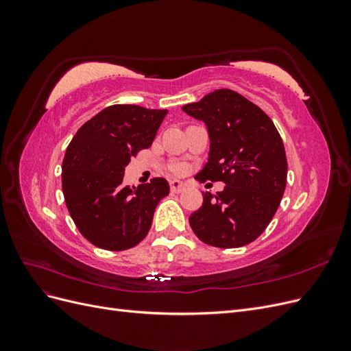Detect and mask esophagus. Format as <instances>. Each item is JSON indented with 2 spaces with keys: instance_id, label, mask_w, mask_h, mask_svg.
Instances as JSON below:
<instances>
[{
  "instance_id": "obj_1",
  "label": "esophagus",
  "mask_w": 351,
  "mask_h": 351,
  "mask_svg": "<svg viewBox=\"0 0 351 351\" xmlns=\"http://www.w3.org/2000/svg\"><path fill=\"white\" fill-rule=\"evenodd\" d=\"M169 189H171L173 193H182L186 190V184L182 183V182H177V180H174V182L169 183Z\"/></svg>"
}]
</instances>
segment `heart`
<instances>
[{
  "instance_id": "b5f03b06",
  "label": "heart",
  "mask_w": 351,
  "mask_h": 351,
  "mask_svg": "<svg viewBox=\"0 0 351 351\" xmlns=\"http://www.w3.org/2000/svg\"><path fill=\"white\" fill-rule=\"evenodd\" d=\"M168 171L173 176H183L186 173V167L183 164H171L168 167Z\"/></svg>"
}]
</instances>
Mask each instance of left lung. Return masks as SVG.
<instances>
[{
	"label": "left lung",
	"mask_w": 351,
	"mask_h": 351,
	"mask_svg": "<svg viewBox=\"0 0 351 351\" xmlns=\"http://www.w3.org/2000/svg\"><path fill=\"white\" fill-rule=\"evenodd\" d=\"M183 111L204 121L209 134L208 162L196 178L226 183L217 195L202 193L204 204L190 215V227L210 246H246L268 227L285 190L287 158L277 127L231 89L210 92Z\"/></svg>",
	"instance_id": "left-lung-1"
}]
</instances>
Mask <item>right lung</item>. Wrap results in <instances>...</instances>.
Instances as JSON below:
<instances>
[{"label": "right lung", "instance_id": "right-lung-1", "mask_svg": "<svg viewBox=\"0 0 351 351\" xmlns=\"http://www.w3.org/2000/svg\"><path fill=\"white\" fill-rule=\"evenodd\" d=\"M167 110L111 105L84 123L62 161V193L82 236L105 250H127L147 234L165 178L124 186V168L155 139Z\"/></svg>", "mask_w": 351, "mask_h": 351}]
</instances>
